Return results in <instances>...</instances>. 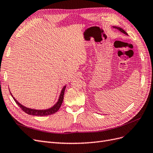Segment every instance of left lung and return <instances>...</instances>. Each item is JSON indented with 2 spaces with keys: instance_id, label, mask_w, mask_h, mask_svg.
I'll return each mask as SVG.
<instances>
[{
  "instance_id": "8db88e82",
  "label": "left lung",
  "mask_w": 153,
  "mask_h": 153,
  "mask_svg": "<svg viewBox=\"0 0 153 153\" xmlns=\"http://www.w3.org/2000/svg\"><path fill=\"white\" fill-rule=\"evenodd\" d=\"M113 28H114V29H117L118 30H119L120 32H121L122 33H123V34H126V35H128V34L126 33V31L125 30H124L123 29H121V27H115V26H113Z\"/></svg>"
}]
</instances>
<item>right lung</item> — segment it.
<instances>
[{
	"mask_svg": "<svg viewBox=\"0 0 153 153\" xmlns=\"http://www.w3.org/2000/svg\"><path fill=\"white\" fill-rule=\"evenodd\" d=\"M66 87V85H64L62 88V89L61 91V94L59 95V98L57 101V102L55 103L52 107L48 108V109H45V110H37V109H33V108H27L26 106H24L20 103L18 101L14 98L13 96L11 94V96L13 97V98L15 100L16 103L20 106V107L22 109V110L27 113V114L32 115H35V116H46V115H49L51 114H55V112H57L59 110V109L61 107V106L62 105V103L64 99V91H65V89Z\"/></svg>",
	"mask_w": 153,
	"mask_h": 153,
	"instance_id": "obj_1",
	"label": "right lung"
}]
</instances>
